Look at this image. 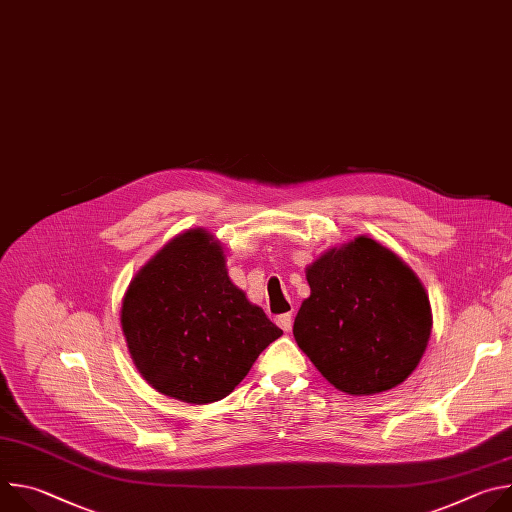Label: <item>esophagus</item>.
Wrapping results in <instances>:
<instances>
[{
	"mask_svg": "<svg viewBox=\"0 0 512 512\" xmlns=\"http://www.w3.org/2000/svg\"><path fill=\"white\" fill-rule=\"evenodd\" d=\"M277 326H279L283 332H289L291 326H294V316H291V314H281V316L277 318Z\"/></svg>",
	"mask_w": 512,
	"mask_h": 512,
	"instance_id": "esophagus-1",
	"label": "esophagus"
}]
</instances>
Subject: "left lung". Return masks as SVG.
Returning a JSON list of instances; mask_svg holds the SVG:
<instances>
[{
	"instance_id": "obj_1",
	"label": "left lung",
	"mask_w": 512,
	"mask_h": 512,
	"mask_svg": "<svg viewBox=\"0 0 512 512\" xmlns=\"http://www.w3.org/2000/svg\"><path fill=\"white\" fill-rule=\"evenodd\" d=\"M294 336L314 367L342 393L375 395L401 385L429 334V298L417 275L381 243L358 237L306 271Z\"/></svg>"
}]
</instances>
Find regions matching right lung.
<instances>
[{"mask_svg":"<svg viewBox=\"0 0 512 512\" xmlns=\"http://www.w3.org/2000/svg\"><path fill=\"white\" fill-rule=\"evenodd\" d=\"M141 377L184 403L221 401L283 332L233 285L206 231L172 239L129 283L121 308Z\"/></svg>","mask_w":512,"mask_h":512,"instance_id":"obj_1","label":"right lung"}]
</instances>
